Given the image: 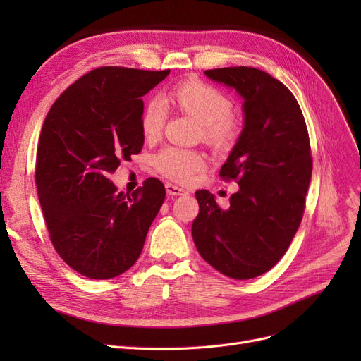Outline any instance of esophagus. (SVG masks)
I'll use <instances>...</instances> for the list:
<instances>
[{"instance_id": "1", "label": "esophagus", "mask_w": 361, "mask_h": 361, "mask_svg": "<svg viewBox=\"0 0 361 361\" xmlns=\"http://www.w3.org/2000/svg\"><path fill=\"white\" fill-rule=\"evenodd\" d=\"M166 191H167L169 195H185V194H188L187 190H183V188L178 187V185H173V183L166 185Z\"/></svg>"}]
</instances>
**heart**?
Returning <instances> with one entry per match:
<instances>
[{
  "label": "heart",
  "mask_w": 361,
  "mask_h": 361,
  "mask_svg": "<svg viewBox=\"0 0 361 361\" xmlns=\"http://www.w3.org/2000/svg\"><path fill=\"white\" fill-rule=\"evenodd\" d=\"M170 102L180 111L197 118L202 137L216 149H231L241 133L238 120L232 116V101L216 87L200 80H187L174 85L169 93ZM167 106L159 97H150L141 108L140 129L149 141L157 140L166 125ZM206 164L197 150L166 147L155 157V166L176 182L187 183Z\"/></svg>",
  "instance_id": "obj_1"
}]
</instances>
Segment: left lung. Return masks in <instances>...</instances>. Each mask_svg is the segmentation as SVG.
Segmentation results:
<instances>
[{"instance_id": "left-lung-1", "label": "left lung", "mask_w": 361, "mask_h": 361, "mask_svg": "<svg viewBox=\"0 0 361 361\" xmlns=\"http://www.w3.org/2000/svg\"><path fill=\"white\" fill-rule=\"evenodd\" d=\"M204 75L244 101L243 130L220 170L239 190L226 209L206 190L195 192L200 212L191 235L221 274L255 279L283 257L300 227L312 179L307 126L295 96L269 73L241 66Z\"/></svg>"}]
</instances>
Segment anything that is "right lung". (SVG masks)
<instances>
[{
	"label": "right lung",
	"instance_id": "1",
	"mask_svg": "<svg viewBox=\"0 0 361 361\" xmlns=\"http://www.w3.org/2000/svg\"><path fill=\"white\" fill-rule=\"evenodd\" d=\"M169 73L93 69L60 94L43 122L36 158L42 212L60 257L89 279H113L135 264L166 199L155 178L128 195L110 174L140 154L141 97Z\"/></svg>",
	"mask_w": 361,
	"mask_h": 361
}]
</instances>
